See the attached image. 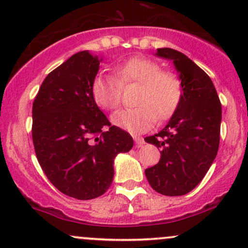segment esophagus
I'll return each mask as SVG.
<instances>
[{"instance_id": "obj_1", "label": "esophagus", "mask_w": 248, "mask_h": 248, "mask_svg": "<svg viewBox=\"0 0 248 248\" xmlns=\"http://www.w3.org/2000/svg\"><path fill=\"white\" fill-rule=\"evenodd\" d=\"M134 141H135L136 147H139V148L142 147L144 143H146L143 140V138H140V136H134Z\"/></svg>"}]
</instances>
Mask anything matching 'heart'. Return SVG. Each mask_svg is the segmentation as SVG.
<instances>
[{
    "mask_svg": "<svg viewBox=\"0 0 248 248\" xmlns=\"http://www.w3.org/2000/svg\"><path fill=\"white\" fill-rule=\"evenodd\" d=\"M116 76H96L92 81L93 100L105 110H114L120 105L121 85L140 84L138 107L122 109L112 116L113 124L133 134L146 132L156 119L169 118L177 108L182 96V84L177 75L162 71L161 65L144 57H133L116 67Z\"/></svg>",
    "mask_w": 248,
    "mask_h": 248,
    "instance_id": "heart-1",
    "label": "heart"
}]
</instances>
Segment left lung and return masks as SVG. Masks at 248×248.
<instances>
[{
  "mask_svg": "<svg viewBox=\"0 0 248 248\" xmlns=\"http://www.w3.org/2000/svg\"><path fill=\"white\" fill-rule=\"evenodd\" d=\"M156 56L172 61L182 96L167 126L144 139L161 149L160 162L144 172L155 191L183 196L201 183L217 156L221 105L211 78L184 53L162 47Z\"/></svg>",
  "mask_w": 248,
  "mask_h": 248,
  "instance_id": "1",
  "label": "left lung"
}]
</instances>
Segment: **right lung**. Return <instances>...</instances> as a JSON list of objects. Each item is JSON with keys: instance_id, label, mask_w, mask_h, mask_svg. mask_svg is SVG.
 Listing matches in <instances>:
<instances>
[{"instance_id": "right-lung-1", "label": "right lung", "mask_w": 248, "mask_h": 248, "mask_svg": "<svg viewBox=\"0 0 248 248\" xmlns=\"http://www.w3.org/2000/svg\"><path fill=\"white\" fill-rule=\"evenodd\" d=\"M102 58L80 51L47 75L32 105V141L43 171L59 191L87 201L104 195L114 158L132 136L110 126L91 93ZM105 125L110 129L102 131Z\"/></svg>"}]
</instances>
